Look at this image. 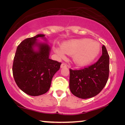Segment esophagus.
I'll list each match as a JSON object with an SVG mask.
<instances>
[{"label": "esophagus", "instance_id": "esophagus-1", "mask_svg": "<svg viewBox=\"0 0 125 125\" xmlns=\"http://www.w3.org/2000/svg\"><path fill=\"white\" fill-rule=\"evenodd\" d=\"M67 67V65H66V64L65 63H62L61 65V68H66Z\"/></svg>", "mask_w": 125, "mask_h": 125}]
</instances>
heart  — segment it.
<instances>
[{
	"label": "heart",
	"mask_w": 125,
	"mask_h": 125,
	"mask_svg": "<svg viewBox=\"0 0 125 125\" xmlns=\"http://www.w3.org/2000/svg\"><path fill=\"white\" fill-rule=\"evenodd\" d=\"M54 51L60 57L64 59L65 53L73 55L77 65H87L96 59L100 52V45L96 41L90 39H74L65 42L61 47H54Z\"/></svg>",
	"instance_id": "1"
}]
</instances>
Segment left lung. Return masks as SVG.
Masks as SVG:
<instances>
[{
  "instance_id": "8db88e82",
  "label": "left lung",
  "mask_w": 125,
  "mask_h": 125,
  "mask_svg": "<svg viewBox=\"0 0 125 125\" xmlns=\"http://www.w3.org/2000/svg\"><path fill=\"white\" fill-rule=\"evenodd\" d=\"M102 55L94 64L83 69H69V88L73 95L82 99L94 97L106 84L109 74V56L105 45Z\"/></svg>"
}]
</instances>
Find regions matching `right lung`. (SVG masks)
<instances>
[{"label": "right lung", "instance_id": "1", "mask_svg": "<svg viewBox=\"0 0 125 125\" xmlns=\"http://www.w3.org/2000/svg\"><path fill=\"white\" fill-rule=\"evenodd\" d=\"M44 36L40 34L24 40L17 47L13 59L12 73L15 83L22 91L32 96L48 91L53 77L61 64L49 59L48 45L37 42V38ZM34 45L38 46L39 51L33 50Z\"/></svg>", "mask_w": 125, "mask_h": 125}]
</instances>
